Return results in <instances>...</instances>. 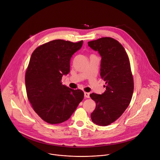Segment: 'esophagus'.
I'll return each mask as SVG.
<instances>
[{
	"mask_svg": "<svg viewBox=\"0 0 160 160\" xmlns=\"http://www.w3.org/2000/svg\"><path fill=\"white\" fill-rule=\"evenodd\" d=\"M84 97H85V98H90V93L84 92Z\"/></svg>",
	"mask_w": 160,
	"mask_h": 160,
	"instance_id": "1",
	"label": "esophagus"
}]
</instances>
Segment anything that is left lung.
Here are the masks:
<instances>
[{
    "mask_svg": "<svg viewBox=\"0 0 160 160\" xmlns=\"http://www.w3.org/2000/svg\"><path fill=\"white\" fill-rule=\"evenodd\" d=\"M88 44L102 58L100 76L106 84L101 95H90L96 103L91 118L95 124L106 126L117 120L131 101L134 82L130 63L124 48L112 38H101Z\"/></svg>",
    "mask_w": 160,
    "mask_h": 160,
    "instance_id": "left-lung-1",
    "label": "left lung"
}]
</instances>
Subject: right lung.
<instances>
[{"label": "right lung", "instance_id": "add662e5", "mask_svg": "<svg viewBox=\"0 0 160 160\" xmlns=\"http://www.w3.org/2000/svg\"><path fill=\"white\" fill-rule=\"evenodd\" d=\"M82 43L55 40L39 46L31 55L25 77L27 95L34 112L48 124L67 120L83 99L82 90L61 82L70 72L72 55Z\"/></svg>", "mask_w": 160, "mask_h": 160}]
</instances>
